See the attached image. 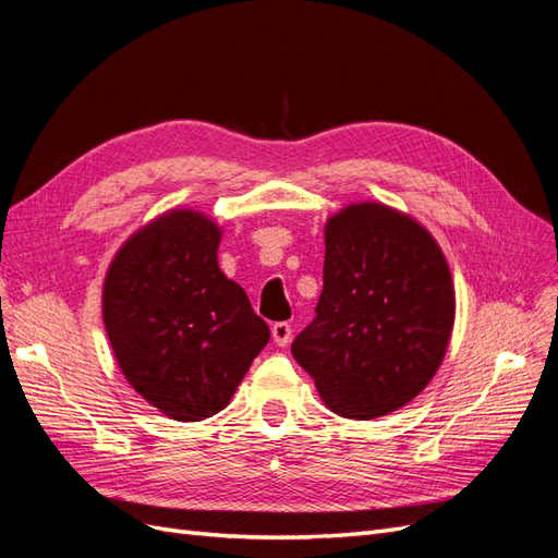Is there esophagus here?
<instances>
[{
  "label": "esophagus",
  "instance_id": "esophagus-1",
  "mask_svg": "<svg viewBox=\"0 0 558 558\" xmlns=\"http://www.w3.org/2000/svg\"><path fill=\"white\" fill-rule=\"evenodd\" d=\"M291 326L289 324H275L272 326V340L277 347H286L291 342Z\"/></svg>",
  "mask_w": 558,
  "mask_h": 558
}]
</instances>
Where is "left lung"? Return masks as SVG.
<instances>
[{
	"mask_svg": "<svg viewBox=\"0 0 558 558\" xmlns=\"http://www.w3.org/2000/svg\"><path fill=\"white\" fill-rule=\"evenodd\" d=\"M324 293L291 347L326 408L369 421L398 412L440 369L456 318L453 279L414 216L365 199L326 218Z\"/></svg>",
	"mask_w": 558,
	"mask_h": 558,
	"instance_id": "8db88e82",
	"label": "left lung"
}]
</instances>
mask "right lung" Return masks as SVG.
Listing matches in <instances>:
<instances>
[{
  "label": "right lung",
  "instance_id": "obj_1",
  "mask_svg": "<svg viewBox=\"0 0 558 558\" xmlns=\"http://www.w3.org/2000/svg\"><path fill=\"white\" fill-rule=\"evenodd\" d=\"M223 228L174 207L116 251L102 283V320L128 384L174 421L228 408L269 328L240 283L218 267Z\"/></svg>",
  "mask_w": 558,
  "mask_h": 558
}]
</instances>
